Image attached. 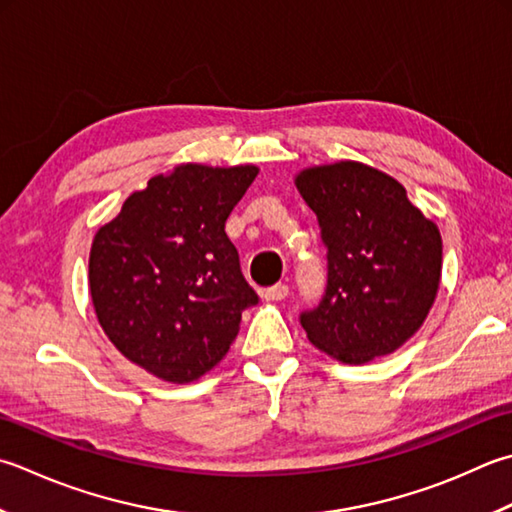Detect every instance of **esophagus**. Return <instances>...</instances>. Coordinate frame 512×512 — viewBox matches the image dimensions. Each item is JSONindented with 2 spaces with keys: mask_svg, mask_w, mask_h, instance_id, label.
I'll list each match as a JSON object with an SVG mask.
<instances>
[{
  "mask_svg": "<svg viewBox=\"0 0 512 512\" xmlns=\"http://www.w3.org/2000/svg\"><path fill=\"white\" fill-rule=\"evenodd\" d=\"M262 295H264L266 302H282V299H286V295H288V286L286 284H275V286L266 288Z\"/></svg>",
  "mask_w": 512,
  "mask_h": 512,
  "instance_id": "34e87169",
  "label": "esophagus"
}]
</instances>
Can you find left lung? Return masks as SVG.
<instances>
[{
  "instance_id": "8db88e82",
  "label": "left lung",
  "mask_w": 512,
  "mask_h": 512,
  "mask_svg": "<svg viewBox=\"0 0 512 512\" xmlns=\"http://www.w3.org/2000/svg\"><path fill=\"white\" fill-rule=\"evenodd\" d=\"M295 186L322 226L326 295L302 313L308 342L342 364H366L402 348L435 304L442 235L406 188L353 159L310 166Z\"/></svg>"
}]
</instances>
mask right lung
Segmentation results:
<instances>
[{
	"instance_id": "obj_1",
	"label": "right lung",
	"mask_w": 512,
	"mask_h": 512,
	"mask_svg": "<svg viewBox=\"0 0 512 512\" xmlns=\"http://www.w3.org/2000/svg\"><path fill=\"white\" fill-rule=\"evenodd\" d=\"M257 173L253 164H179L150 177L99 226L88 257L90 299L128 362L188 384L226 357L257 295L224 228Z\"/></svg>"
}]
</instances>
